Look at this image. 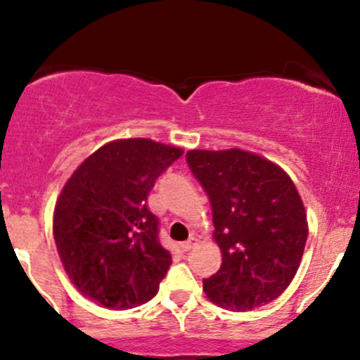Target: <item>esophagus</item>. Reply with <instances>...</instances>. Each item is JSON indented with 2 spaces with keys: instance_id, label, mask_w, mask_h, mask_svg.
<instances>
[{
  "instance_id": "esophagus-1",
  "label": "esophagus",
  "mask_w": 360,
  "mask_h": 360,
  "mask_svg": "<svg viewBox=\"0 0 360 360\" xmlns=\"http://www.w3.org/2000/svg\"><path fill=\"white\" fill-rule=\"evenodd\" d=\"M194 245H196V238H193V237L189 238V240H186L184 243H181V247H183L184 252H189Z\"/></svg>"
}]
</instances>
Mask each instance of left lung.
<instances>
[{"mask_svg": "<svg viewBox=\"0 0 360 360\" xmlns=\"http://www.w3.org/2000/svg\"><path fill=\"white\" fill-rule=\"evenodd\" d=\"M193 176L208 194L220 269L203 279L218 307L249 311L289 286L308 237L307 213L291 177L252 152L189 150Z\"/></svg>", "mask_w": 360, "mask_h": 360, "instance_id": "obj_1", "label": "left lung"}]
</instances>
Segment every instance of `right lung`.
I'll return each instance as SVG.
<instances>
[{
  "label": "right lung",
  "instance_id": "right-lung-1",
  "mask_svg": "<svg viewBox=\"0 0 360 360\" xmlns=\"http://www.w3.org/2000/svg\"><path fill=\"white\" fill-rule=\"evenodd\" d=\"M183 155L148 139L115 140L98 148L62 189L53 238L71 283L105 308L150 301L172 259L159 242V218L147 196L157 177Z\"/></svg>",
  "mask_w": 360,
  "mask_h": 360
}]
</instances>
